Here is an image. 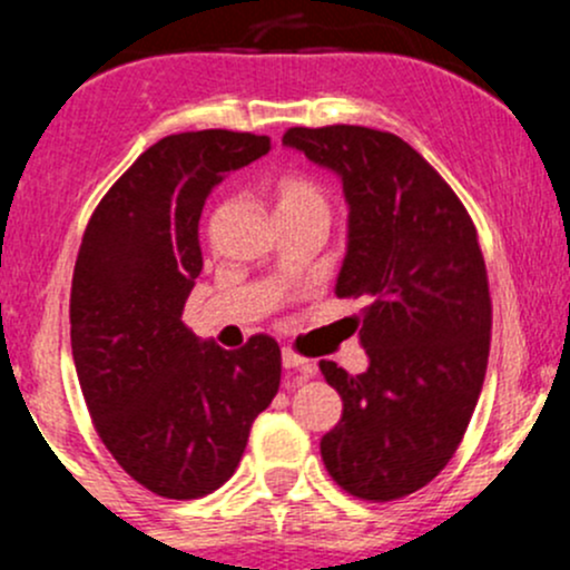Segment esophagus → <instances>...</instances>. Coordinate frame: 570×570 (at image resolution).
<instances>
[{"label":"esophagus","instance_id":"34e87169","mask_svg":"<svg viewBox=\"0 0 570 570\" xmlns=\"http://www.w3.org/2000/svg\"><path fill=\"white\" fill-rule=\"evenodd\" d=\"M281 364H284V370H295L301 377H312L314 375L312 361L303 358V355H297L295 350H284V353H281Z\"/></svg>","mask_w":570,"mask_h":570}]
</instances>
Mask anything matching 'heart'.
<instances>
[{
	"instance_id": "b5f03b06",
	"label": "heart",
	"mask_w": 570,
	"mask_h": 570,
	"mask_svg": "<svg viewBox=\"0 0 570 570\" xmlns=\"http://www.w3.org/2000/svg\"><path fill=\"white\" fill-rule=\"evenodd\" d=\"M269 198L281 223L301 217H322L327 220V193L314 176L303 170H284L269 184Z\"/></svg>"
}]
</instances>
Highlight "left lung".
<instances>
[{
    "label": "left lung",
    "instance_id": "left-lung-1",
    "mask_svg": "<svg viewBox=\"0 0 570 570\" xmlns=\"http://www.w3.org/2000/svg\"><path fill=\"white\" fill-rule=\"evenodd\" d=\"M286 146L342 178L347 256L336 295L364 297L370 370L320 361L344 402L320 452L338 488L392 502L450 463L471 422L491 350V292L476 228L450 184L392 131L295 126Z\"/></svg>",
    "mask_w": 570,
    "mask_h": 570
}]
</instances>
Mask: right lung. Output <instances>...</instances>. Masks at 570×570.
Masks as SVG:
<instances>
[{
  "label": "right lung",
  "instance_id": "add662e5",
  "mask_svg": "<svg viewBox=\"0 0 570 570\" xmlns=\"http://www.w3.org/2000/svg\"><path fill=\"white\" fill-rule=\"evenodd\" d=\"M269 151V137L204 129L163 137L96 206L71 284V350L96 433L120 469L165 499H198L237 471L250 424L278 394L281 347L239 350L181 322L204 267L212 187Z\"/></svg>",
  "mask_w": 570,
  "mask_h": 570
}]
</instances>
